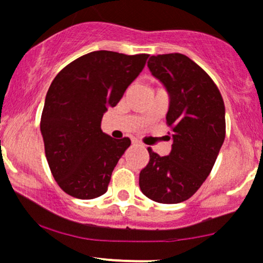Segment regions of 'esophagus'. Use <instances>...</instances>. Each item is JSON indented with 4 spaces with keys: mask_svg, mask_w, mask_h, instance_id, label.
Returning a JSON list of instances; mask_svg holds the SVG:
<instances>
[{
    "mask_svg": "<svg viewBox=\"0 0 263 263\" xmlns=\"http://www.w3.org/2000/svg\"><path fill=\"white\" fill-rule=\"evenodd\" d=\"M132 143H134V145H139V146L142 145V143H141L140 141L137 140V139H134V140H132Z\"/></svg>",
    "mask_w": 263,
    "mask_h": 263,
    "instance_id": "34e87169",
    "label": "esophagus"
}]
</instances>
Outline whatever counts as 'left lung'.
<instances>
[{"label": "left lung", "instance_id": "obj_1", "mask_svg": "<svg viewBox=\"0 0 263 263\" xmlns=\"http://www.w3.org/2000/svg\"><path fill=\"white\" fill-rule=\"evenodd\" d=\"M147 66L170 96L166 123L173 146L167 156L147 148L150 161L140 173V187L157 203H181L214 166L226 139L224 102L211 77L186 55H153Z\"/></svg>", "mask_w": 263, "mask_h": 263}]
</instances>
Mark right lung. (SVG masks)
Wrapping results in <instances>:
<instances>
[{
    "mask_svg": "<svg viewBox=\"0 0 263 263\" xmlns=\"http://www.w3.org/2000/svg\"><path fill=\"white\" fill-rule=\"evenodd\" d=\"M147 54L92 51L59 71L46 93L40 129L52 176L74 198L108 189L113 168L131 145L101 128L102 117L142 71Z\"/></svg>",
    "mask_w": 263,
    "mask_h": 263,
    "instance_id": "add662e5",
    "label": "right lung"
}]
</instances>
